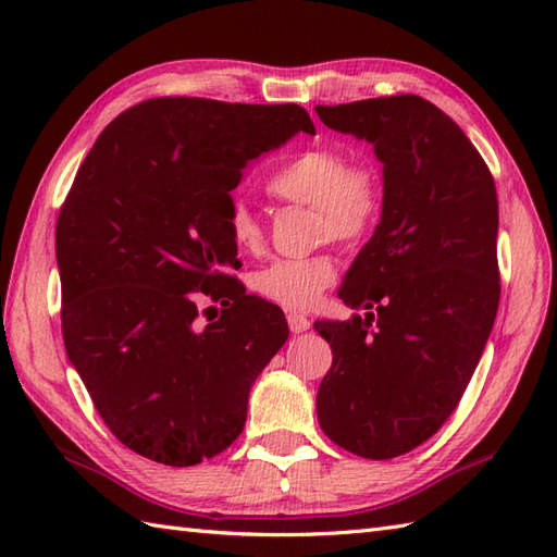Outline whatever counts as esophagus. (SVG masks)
<instances>
[{"label": "esophagus", "mask_w": 557, "mask_h": 557, "mask_svg": "<svg viewBox=\"0 0 557 557\" xmlns=\"http://www.w3.org/2000/svg\"><path fill=\"white\" fill-rule=\"evenodd\" d=\"M287 323H289V330L294 335H299V333H306V330L311 327V321L306 315H301V313H289L287 315Z\"/></svg>", "instance_id": "obj_1"}]
</instances>
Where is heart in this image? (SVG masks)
<instances>
[{"label":"heart","mask_w":557,"mask_h":557,"mask_svg":"<svg viewBox=\"0 0 557 557\" xmlns=\"http://www.w3.org/2000/svg\"><path fill=\"white\" fill-rule=\"evenodd\" d=\"M268 191L297 206H313L318 234L357 244L373 232L383 212V180L371 164H347L335 148H304L270 174ZM232 242L242 251H258L263 227L244 200H234L227 215ZM337 263L330 253L280 258L256 272L253 287L260 297L289 311H309L333 285Z\"/></svg>","instance_id":"1"}]
</instances>
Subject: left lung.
<instances>
[{"label": "left lung", "instance_id": "1", "mask_svg": "<svg viewBox=\"0 0 557 557\" xmlns=\"http://www.w3.org/2000/svg\"><path fill=\"white\" fill-rule=\"evenodd\" d=\"M321 122L369 140L383 162V212L342 280L349 321H318L333 366L318 423L366 459L419 447L459 405L500 301L498 194L465 132L419 96L325 108Z\"/></svg>", "mask_w": 557, "mask_h": 557}]
</instances>
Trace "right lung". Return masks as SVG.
<instances>
[{
	"label": "right lung",
	"mask_w": 557,
	"mask_h": 557,
	"mask_svg": "<svg viewBox=\"0 0 557 557\" xmlns=\"http://www.w3.org/2000/svg\"><path fill=\"white\" fill-rule=\"evenodd\" d=\"M299 132L315 134L299 104L152 98L104 126L78 168L54 242L64 345L134 453L194 467L244 431L251 385L289 327L230 275L242 265L230 194Z\"/></svg>",
	"instance_id": "1"
}]
</instances>
